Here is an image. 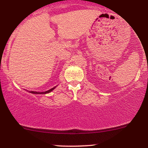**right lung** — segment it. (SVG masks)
Listing matches in <instances>:
<instances>
[{
	"label": "right lung",
	"instance_id": "obj_1",
	"mask_svg": "<svg viewBox=\"0 0 148 148\" xmlns=\"http://www.w3.org/2000/svg\"><path fill=\"white\" fill-rule=\"evenodd\" d=\"M56 87H54V88H51V89L49 90H47V91H46V92H35V91H30V92L33 93V94H47V93H49V92H51Z\"/></svg>",
	"mask_w": 148,
	"mask_h": 148
}]
</instances>
